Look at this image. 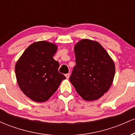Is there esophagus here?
Masks as SVG:
<instances>
[{"mask_svg":"<svg viewBox=\"0 0 135 135\" xmlns=\"http://www.w3.org/2000/svg\"><path fill=\"white\" fill-rule=\"evenodd\" d=\"M70 74H66V75H65V77H66V78L67 79H69V77H70Z\"/></svg>","mask_w":135,"mask_h":135,"instance_id":"34e87169","label":"esophagus"}]
</instances>
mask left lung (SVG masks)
<instances>
[{
  "label": "left lung",
  "mask_w": 135,
  "mask_h": 135,
  "mask_svg": "<svg viewBox=\"0 0 135 135\" xmlns=\"http://www.w3.org/2000/svg\"><path fill=\"white\" fill-rule=\"evenodd\" d=\"M76 65L70 81L82 98H100L112 86L115 72L114 61L96 41L84 38L74 46Z\"/></svg>",
  "instance_id": "8db88e82"
}]
</instances>
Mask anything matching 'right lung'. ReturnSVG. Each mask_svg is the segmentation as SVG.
<instances>
[{"mask_svg": "<svg viewBox=\"0 0 135 135\" xmlns=\"http://www.w3.org/2000/svg\"><path fill=\"white\" fill-rule=\"evenodd\" d=\"M58 46L46 41L35 42L25 49L15 65L18 86L29 98L47 101L66 77L58 72L60 64L53 59Z\"/></svg>", "mask_w": 135, "mask_h": 135, "instance_id": "obj_1", "label": "right lung"}]
</instances>
